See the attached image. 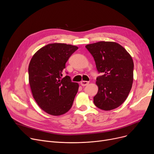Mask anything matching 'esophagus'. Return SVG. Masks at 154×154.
I'll list each match as a JSON object with an SVG mask.
<instances>
[{
	"label": "esophagus",
	"mask_w": 154,
	"mask_h": 154,
	"mask_svg": "<svg viewBox=\"0 0 154 154\" xmlns=\"http://www.w3.org/2000/svg\"><path fill=\"white\" fill-rule=\"evenodd\" d=\"M88 84H89V82H88V81H81L80 82V85H81L82 86H85V85H88Z\"/></svg>",
	"instance_id": "1"
}]
</instances>
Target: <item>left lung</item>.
Instances as JSON below:
<instances>
[{
	"instance_id": "left-lung-1",
	"label": "left lung",
	"mask_w": 154,
	"mask_h": 154,
	"mask_svg": "<svg viewBox=\"0 0 154 154\" xmlns=\"http://www.w3.org/2000/svg\"><path fill=\"white\" fill-rule=\"evenodd\" d=\"M98 72V92L94 97L96 107L110 110L122 105L130 92L134 80V62L125 48L114 42L100 41L85 45Z\"/></svg>"
}]
</instances>
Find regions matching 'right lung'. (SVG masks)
I'll return each mask as SVG.
<instances>
[{"mask_svg":"<svg viewBox=\"0 0 154 154\" xmlns=\"http://www.w3.org/2000/svg\"><path fill=\"white\" fill-rule=\"evenodd\" d=\"M78 47L54 43L37 51L29 63V81L33 97L47 114L61 116L67 112L79 89V84L66 75L62 78L66 63Z\"/></svg>","mask_w":154,"mask_h":154,"instance_id":"right-lung-1","label":"right lung"}]
</instances>
